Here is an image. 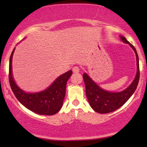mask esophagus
Here are the masks:
<instances>
[{"mask_svg":"<svg viewBox=\"0 0 147 147\" xmlns=\"http://www.w3.org/2000/svg\"><path fill=\"white\" fill-rule=\"evenodd\" d=\"M79 70H80V69H79L78 66H75L73 68H72V71L74 72H79Z\"/></svg>","mask_w":147,"mask_h":147,"instance_id":"34e87169","label":"esophagus"}]
</instances>
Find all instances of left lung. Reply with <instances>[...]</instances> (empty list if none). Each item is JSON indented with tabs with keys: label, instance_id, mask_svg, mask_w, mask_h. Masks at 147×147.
Listing matches in <instances>:
<instances>
[{
	"label": "left lung",
	"instance_id": "1",
	"mask_svg": "<svg viewBox=\"0 0 147 147\" xmlns=\"http://www.w3.org/2000/svg\"><path fill=\"white\" fill-rule=\"evenodd\" d=\"M119 36L122 41L129 44L136 53L137 72L132 83L126 89L120 92H111L104 90L99 86L87 73L83 74V78L86 86V95L89 104L94 111L99 113L104 114L113 112L124 105L134 93L139 82V58L137 51L134 46L126 39L125 37L123 36Z\"/></svg>",
	"mask_w": 147,
	"mask_h": 147
}]
</instances>
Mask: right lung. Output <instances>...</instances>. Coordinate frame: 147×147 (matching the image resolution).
<instances>
[{"mask_svg":"<svg viewBox=\"0 0 147 147\" xmlns=\"http://www.w3.org/2000/svg\"><path fill=\"white\" fill-rule=\"evenodd\" d=\"M15 48L9 59V80L15 97L21 104L30 111L38 115H52L61 109L65 95L66 84L72 71L62 74L45 90L36 92H26L18 86L12 74V57Z\"/></svg>","mask_w":147,"mask_h":147,"instance_id":"obj_1","label":"right lung"}]
</instances>
